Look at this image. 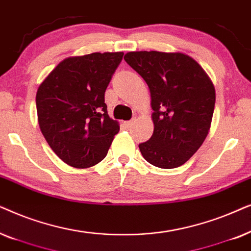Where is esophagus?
Segmentation results:
<instances>
[{"label": "esophagus", "instance_id": "obj_1", "mask_svg": "<svg viewBox=\"0 0 251 251\" xmlns=\"http://www.w3.org/2000/svg\"><path fill=\"white\" fill-rule=\"evenodd\" d=\"M133 123H134V122H133V119L132 120H127V122H124V125H125L127 128H129L133 125Z\"/></svg>", "mask_w": 251, "mask_h": 251}]
</instances>
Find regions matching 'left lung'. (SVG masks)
Returning <instances> with one entry per match:
<instances>
[{"label": "left lung", "instance_id": "obj_1", "mask_svg": "<svg viewBox=\"0 0 251 251\" xmlns=\"http://www.w3.org/2000/svg\"><path fill=\"white\" fill-rule=\"evenodd\" d=\"M126 63L151 94L153 133L139 145L147 162L160 169L185 164L208 135L216 92L200 64L181 52L132 51Z\"/></svg>", "mask_w": 251, "mask_h": 251}]
</instances>
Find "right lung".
Wrapping results in <instances>:
<instances>
[{
	"mask_svg": "<svg viewBox=\"0 0 251 251\" xmlns=\"http://www.w3.org/2000/svg\"><path fill=\"white\" fill-rule=\"evenodd\" d=\"M124 52L70 57L50 72L36 93L43 136L53 152L73 168L104 158L119 125L108 115L104 94Z\"/></svg>",
	"mask_w": 251,
	"mask_h": 251,
	"instance_id": "obj_1",
	"label": "right lung"
}]
</instances>
